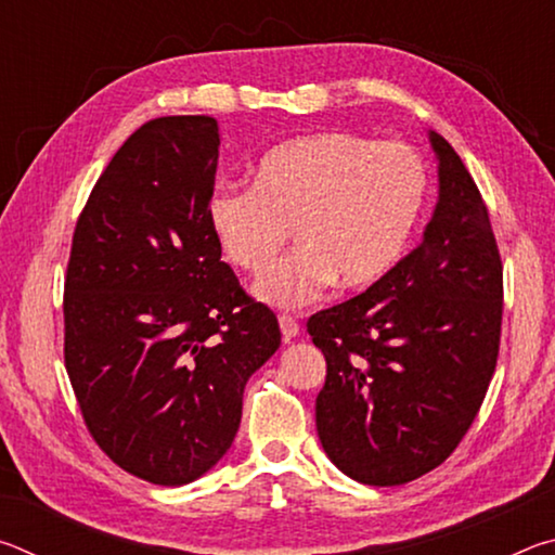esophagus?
<instances>
[{
	"label": "esophagus",
	"mask_w": 555,
	"mask_h": 555,
	"mask_svg": "<svg viewBox=\"0 0 555 555\" xmlns=\"http://www.w3.org/2000/svg\"><path fill=\"white\" fill-rule=\"evenodd\" d=\"M279 327H281V335H284L286 343L294 340V337H298V333H300L298 321L291 315H279Z\"/></svg>",
	"instance_id": "esophagus-1"
}]
</instances>
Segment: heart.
I'll use <instances>...</instances> for the list:
<instances>
[{"mask_svg":"<svg viewBox=\"0 0 555 555\" xmlns=\"http://www.w3.org/2000/svg\"><path fill=\"white\" fill-rule=\"evenodd\" d=\"M426 193L428 168L413 146L318 131L271 146L255 166V185H215L205 215L222 257L247 274H261L296 230L300 247L255 286L267 306L291 311L335 281L362 291L389 276Z\"/></svg>","mask_w":555,"mask_h":555,"instance_id":"heart-1","label":"heart"}]
</instances>
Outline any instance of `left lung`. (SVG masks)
<instances>
[{"label":"left lung","instance_id":"obj_1","mask_svg":"<svg viewBox=\"0 0 555 555\" xmlns=\"http://www.w3.org/2000/svg\"><path fill=\"white\" fill-rule=\"evenodd\" d=\"M438 205L379 284L308 318L325 354L315 426L352 480L406 485L473 426L500 357L504 284L490 210L455 149L430 131Z\"/></svg>","mask_w":555,"mask_h":555}]
</instances>
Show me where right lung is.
Wrapping results in <instances>:
<instances>
[{"label":"right lung","mask_w":555,"mask_h":555,"mask_svg":"<svg viewBox=\"0 0 555 555\" xmlns=\"http://www.w3.org/2000/svg\"><path fill=\"white\" fill-rule=\"evenodd\" d=\"M218 121H146L112 156L75 222L63 354L90 436L154 485L228 453L244 384L279 350L274 311L220 259L205 203Z\"/></svg>","instance_id":"right-lung-1"}]
</instances>
